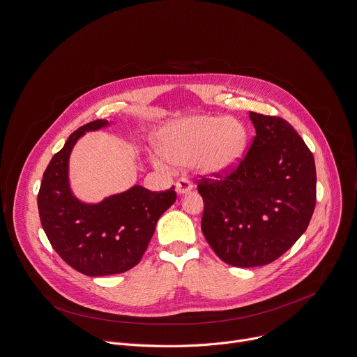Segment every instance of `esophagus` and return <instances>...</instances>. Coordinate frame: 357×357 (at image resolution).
Wrapping results in <instances>:
<instances>
[{"label":"esophagus","mask_w":357,"mask_h":357,"mask_svg":"<svg viewBox=\"0 0 357 357\" xmlns=\"http://www.w3.org/2000/svg\"><path fill=\"white\" fill-rule=\"evenodd\" d=\"M191 190H192V184H191V181L187 180V178H180V180L176 183V191H177V194H180V195L188 194Z\"/></svg>","instance_id":"34e87169"}]
</instances>
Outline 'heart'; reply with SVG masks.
Segmentation results:
<instances>
[{
	"label": "heart",
	"mask_w": 357,
	"mask_h": 357,
	"mask_svg": "<svg viewBox=\"0 0 357 357\" xmlns=\"http://www.w3.org/2000/svg\"><path fill=\"white\" fill-rule=\"evenodd\" d=\"M247 146L243 123L231 117L191 116L169 125L158 137V151L153 163L162 170L169 165H194L203 174L218 177L238 167Z\"/></svg>",
	"instance_id": "1"
}]
</instances>
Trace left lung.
Segmentation results:
<instances>
[{
    "label": "left lung",
    "mask_w": 357,
    "mask_h": 357,
    "mask_svg": "<svg viewBox=\"0 0 357 357\" xmlns=\"http://www.w3.org/2000/svg\"><path fill=\"white\" fill-rule=\"evenodd\" d=\"M255 137L231 174L202 178V231L225 264H271L306 231L316 204L313 154L281 117L250 112Z\"/></svg>",
    "instance_id": "left-lung-1"
}]
</instances>
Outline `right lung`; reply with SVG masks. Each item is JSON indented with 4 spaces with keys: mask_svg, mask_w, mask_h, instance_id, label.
<instances>
[{
    "mask_svg": "<svg viewBox=\"0 0 357 357\" xmlns=\"http://www.w3.org/2000/svg\"><path fill=\"white\" fill-rule=\"evenodd\" d=\"M105 119L73 132L52 157L38 192L43 228L59 257L88 276L122 273L137 265L162 214L174 204V185L157 192L142 185L84 203L69 184V155L86 132L107 128Z\"/></svg>",
    "mask_w": 357,
    "mask_h": 357,
    "instance_id": "right-lung-1",
    "label": "right lung"
}]
</instances>
